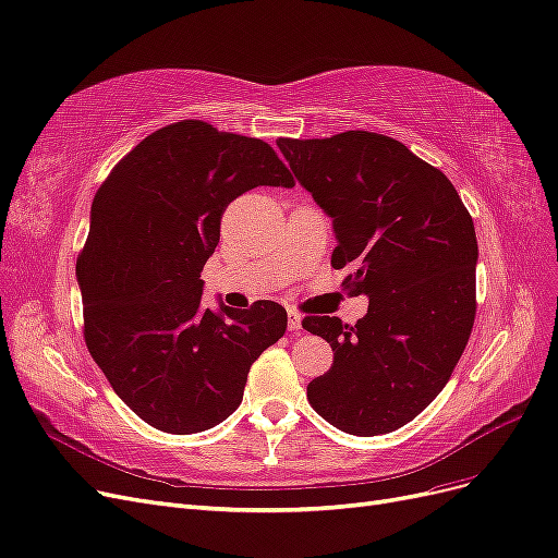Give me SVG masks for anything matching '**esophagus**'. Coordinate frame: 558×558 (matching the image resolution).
<instances>
[{
	"label": "esophagus",
	"instance_id": "esophagus-1",
	"mask_svg": "<svg viewBox=\"0 0 558 558\" xmlns=\"http://www.w3.org/2000/svg\"><path fill=\"white\" fill-rule=\"evenodd\" d=\"M287 329L292 333H301V315L296 311H290V315H287Z\"/></svg>",
	"mask_w": 558,
	"mask_h": 558
}]
</instances>
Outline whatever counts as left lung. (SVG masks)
Segmentation results:
<instances>
[{
	"instance_id": "1",
	"label": "left lung",
	"mask_w": 558,
	"mask_h": 558,
	"mask_svg": "<svg viewBox=\"0 0 558 558\" xmlns=\"http://www.w3.org/2000/svg\"><path fill=\"white\" fill-rule=\"evenodd\" d=\"M296 181L333 222V268L350 294L368 296L356 325L311 315L331 368L308 385L317 415L352 436H380L434 401L475 322L477 239L449 178L375 132L278 138Z\"/></svg>"
}]
</instances>
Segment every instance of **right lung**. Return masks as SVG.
I'll use <instances>...</instances> for the list:
<instances>
[{
    "instance_id": "1",
    "label": "right lung",
    "mask_w": 558,
    "mask_h": 558,
    "mask_svg": "<svg viewBox=\"0 0 558 558\" xmlns=\"http://www.w3.org/2000/svg\"><path fill=\"white\" fill-rule=\"evenodd\" d=\"M259 185L294 187L268 143L181 120L143 138L95 194L76 259L85 345L118 397L167 434L225 422L287 329L280 303L202 301L222 213Z\"/></svg>"
}]
</instances>
